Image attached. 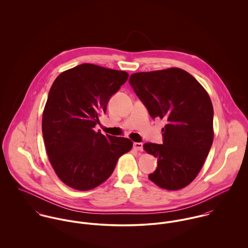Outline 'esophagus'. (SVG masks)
<instances>
[{
    "mask_svg": "<svg viewBox=\"0 0 248 248\" xmlns=\"http://www.w3.org/2000/svg\"><path fill=\"white\" fill-rule=\"evenodd\" d=\"M134 148L137 150V151H140L141 152L143 150V144L140 142H135L134 143Z\"/></svg>",
    "mask_w": 248,
    "mask_h": 248,
    "instance_id": "esophagus-1",
    "label": "esophagus"
}]
</instances>
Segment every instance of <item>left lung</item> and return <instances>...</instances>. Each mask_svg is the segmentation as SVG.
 Returning <instances> with one entry per match:
<instances>
[{
  "mask_svg": "<svg viewBox=\"0 0 248 248\" xmlns=\"http://www.w3.org/2000/svg\"><path fill=\"white\" fill-rule=\"evenodd\" d=\"M129 82L150 115L166 120L163 144L143 145L157 158L150 180L170 191L186 187L202 168L214 140V109L207 92L178 68L133 73Z\"/></svg>",
  "mask_w": 248,
  "mask_h": 248,
  "instance_id": "obj_1",
  "label": "left lung"
}]
</instances>
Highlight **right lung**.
<instances>
[{"mask_svg": "<svg viewBox=\"0 0 248 248\" xmlns=\"http://www.w3.org/2000/svg\"><path fill=\"white\" fill-rule=\"evenodd\" d=\"M128 77L126 71L82 64L63 71L53 82L43 111V138L57 177L71 188L97 187L132 149L129 139L93 130L110 96Z\"/></svg>", "mask_w": 248, "mask_h": 248, "instance_id": "add662e5", "label": "right lung"}]
</instances>
